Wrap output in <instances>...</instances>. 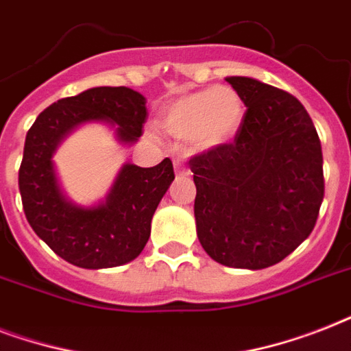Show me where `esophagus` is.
Here are the masks:
<instances>
[{
  "label": "esophagus",
  "instance_id": "obj_1",
  "mask_svg": "<svg viewBox=\"0 0 351 351\" xmlns=\"http://www.w3.org/2000/svg\"><path fill=\"white\" fill-rule=\"evenodd\" d=\"M175 171H176V175H178V176L187 175L186 165H184V162H182V160H175Z\"/></svg>",
  "mask_w": 351,
  "mask_h": 351
}]
</instances>
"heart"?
<instances>
[{
	"instance_id": "b5f03b06",
	"label": "heart",
	"mask_w": 351,
	"mask_h": 351,
	"mask_svg": "<svg viewBox=\"0 0 351 351\" xmlns=\"http://www.w3.org/2000/svg\"><path fill=\"white\" fill-rule=\"evenodd\" d=\"M242 96L228 85L178 96L160 112L158 123L171 136L191 140L198 149L231 142L244 120Z\"/></svg>"
}]
</instances>
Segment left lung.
I'll return each instance as SVG.
<instances>
[{"instance_id": "left-lung-1", "label": "left lung", "mask_w": 351, "mask_h": 351, "mask_svg": "<svg viewBox=\"0 0 351 351\" xmlns=\"http://www.w3.org/2000/svg\"><path fill=\"white\" fill-rule=\"evenodd\" d=\"M242 96L233 143L189 160L200 244L228 267L264 269L304 242L324 198L321 140L295 96L255 78H226Z\"/></svg>"}]
</instances>
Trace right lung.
Wrapping results in <instances>:
<instances>
[{
  "mask_svg": "<svg viewBox=\"0 0 351 351\" xmlns=\"http://www.w3.org/2000/svg\"><path fill=\"white\" fill-rule=\"evenodd\" d=\"M145 98L129 87H93L54 101L27 132L19 167L25 217L34 233L63 261L85 269L117 267L134 261L151 234V219L175 180L173 162L154 167L125 164L107 198L98 206H76L58 184L52 154L69 132L87 121L117 127L121 143L142 136Z\"/></svg>",
  "mask_w": 351,
  "mask_h": 351,
  "instance_id": "right-lung-1",
  "label": "right lung"
}]
</instances>
